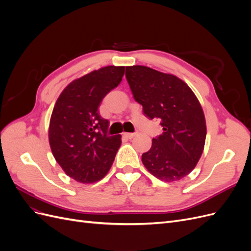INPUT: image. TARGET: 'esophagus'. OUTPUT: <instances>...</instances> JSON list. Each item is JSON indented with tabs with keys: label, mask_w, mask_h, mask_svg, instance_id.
I'll list each match as a JSON object with an SVG mask.
<instances>
[{
	"label": "esophagus",
	"mask_w": 251,
	"mask_h": 251,
	"mask_svg": "<svg viewBox=\"0 0 251 251\" xmlns=\"http://www.w3.org/2000/svg\"><path fill=\"white\" fill-rule=\"evenodd\" d=\"M124 136L127 139H132L134 136H136V133H124Z\"/></svg>",
	"instance_id": "obj_1"
}]
</instances>
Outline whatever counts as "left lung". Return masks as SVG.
Segmentation results:
<instances>
[{"mask_svg":"<svg viewBox=\"0 0 251 251\" xmlns=\"http://www.w3.org/2000/svg\"><path fill=\"white\" fill-rule=\"evenodd\" d=\"M126 77L144 115L158 119L163 130L142 154L143 165L161 181L181 180L198 163L206 138L198 98L182 79L150 67H126Z\"/></svg>","mask_w":251,"mask_h":251,"instance_id":"8db88e82","label":"left lung"}]
</instances>
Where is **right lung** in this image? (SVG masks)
Wrapping results in <instances>:
<instances>
[{
  "mask_svg": "<svg viewBox=\"0 0 251 251\" xmlns=\"http://www.w3.org/2000/svg\"><path fill=\"white\" fill-rule=\"evenodd\" d=\"M125 66H107L70 82L52 111L49 143L55 160L80 183L100 181L111 169L121 136L107 135L109 121L98 112L103 97L116 88Z\"/></svg>",
  "mask_w": 251,
  "mask_h": 251,
  "instance_id": "obj_1",
  "label": "right lung"
}]
</instances>
